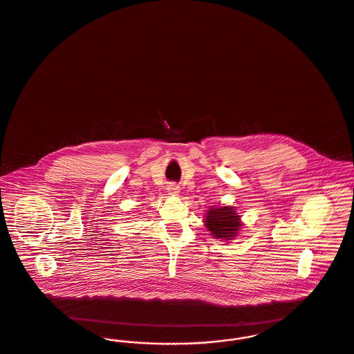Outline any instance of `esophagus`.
Wrapping results in <instances>:
<instances>
[{
  "label": "esophagus",
  "instance_id": "34e87169",
  "mask_svg": "<svg viewBox=\"0 0 354 354\" xmlns=\"http://www.w3.org/2000/svg\"><path fill=\"white\" fill-rule=\"evenodd\" d=\"M167 192H169V195H179L180 187L175 185V183H171V185H167Z\"/></svg>",
  "mask_w": 354,
  "mask_h": 354
}]
</instances>
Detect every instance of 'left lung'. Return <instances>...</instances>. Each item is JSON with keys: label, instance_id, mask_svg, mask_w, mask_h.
<instances>
[{"label": "left lung", "instance_id": "1", "mask_svg": "<svg viewBox=\"0 0 354 354\" xmlns=\"http://www.w3.org/2000/svg\"><path fill=\"white\" fill-rule=\"evenodd\" d=\"M204 227L211 235L220 240H234L239 236L243 221L232 205H211L204 216Z\"/></svg>", "mask_w": 354, "mask_h": 354}]
</instances>
